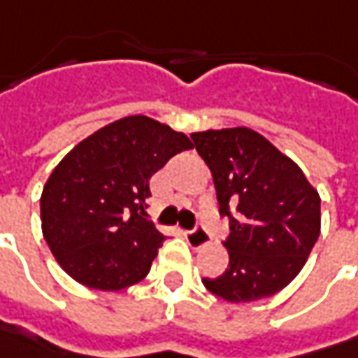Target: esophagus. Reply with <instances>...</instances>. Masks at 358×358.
I'll use <instances>...</instances> for the list:
<instances>
[{
	"label": "esophagus",
	"instance_id": "1",
	"mask_svg": "<svg viewBox=\"0 0 358 358\" xmlns=\"http://www.w3.org/2000/svg\"><path fill=\"white\" fill-rule=\"evenodd\" d=\"M184 236H186V241H188V244L192 246V248H202L204 244H208L210 236L208 232L202 228V226H196V228H192V230H186L184 232Z\"/></svg>",
	"mask_w": 358,
	"mask_h": 358
}]
</instances>
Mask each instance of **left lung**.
I'll use <instances>...</instances> for the list:
<instances>
[{
  "mask_svg": "<svg viewBox=\"0 0 358 358\" xmlns=\"http://www.w3.org/2000/svg\"><path fill=\"white\" fill-rule=\"evenodd\" d=\"M214 178L228 218L230 262L202 282L228 303H252L282 290L301 272L320 234V198L303 170L248 128L190 136Z\"/></svg>",
  "mask_w": 358,
  "mask_h": 358,
  "instance_id": "1",
  "label": "left lung"
}]
</instances>
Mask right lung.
Instances as JSON below:
<instances>
[{"label": "right lung", "instance_id": "right-lung-1", "mask_svg": "<svg viewBox=\"0 0 358 358\" xmlns=\"http://www.w3.org/2000/svg\"><path fill=\"white\" fill-rule=\"evenodd\" d=\"M192 142L146 116L87 136L55 166L41 192V230L59 266L98 290L150 272L166 236L148 220L150 178Z\"/></svg>", "mask_w": 358, "mask_h": 358}]
</instances>
